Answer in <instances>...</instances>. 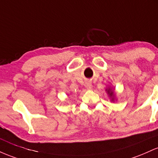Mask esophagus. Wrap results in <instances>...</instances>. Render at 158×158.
Returning a JSON list of instances; mask_svg holds the SVG:
<instances>
[{
    "label": "esophagus",
    "instance_id": "obj_1",
    "mask_svg": "<svg viewBox=\"0 0 158 158\" xmlns=\"http://www.w3.org/2000/svg\"><path fill=\"white\" fill-rule=\"evenodd\" d=\"M85 86H86V88L87 89H91L92 88V84L90 81H86V84H85Z\"/></svg>",
    "mask_w": 158,
    "mask_h": 158
}]
</instances>
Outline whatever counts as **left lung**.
Segmentation results:
<instances>
[{"label":"left lung","instance_id":"1","mask_svg":"<svg viewBox=\"0 0 158 158\" xmlns=\"http://www.w3.org/2000/svg\"><path fill=\"white\" fill-rule=\"evenodd\" d=\"M106 90H107V93L108 95H109V96H110V98L111 101H112V102H114L115 94H114V92H113V90L110 87H108Z\"/></svg>","mask_w":158,"mask_h":158}]
</instances>
